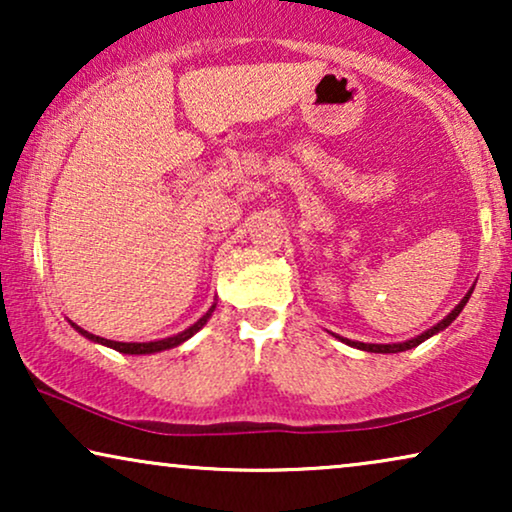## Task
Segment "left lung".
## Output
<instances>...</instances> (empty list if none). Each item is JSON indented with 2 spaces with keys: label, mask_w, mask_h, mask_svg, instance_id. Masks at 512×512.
Returning <instances> with one entry per match:
<instances>
[{
  "label": "left lung",
  "mask_w": 512,
  "mask_h": 512,
  "mask_svg": "<svg viewBox=\"0 0 512 512\" xmlns=\"http://www.w3.org/2000/svg\"><path fill=\"white\" fill-rule=\"evenodd\" d=\"M471 293L473 291H468L466 296H464V300H461V303L454 307V310L447 314V317L440 321V324H436L433 328H429V331L426 333H422V335H417L415 340H408V342H398V345H366V342H352V340H342V342H347V345H352V347H356V349H363V352H375V354H396V352H405V349H412V347H417V345H422L424 340H429L431 335H436L438 331H443V328H447L452 324L454 319L459 317V312L464 310V305L468 303V298H471Z\"/></svg>",
  "instance_id": "left-lung-1"
}]
</instances>
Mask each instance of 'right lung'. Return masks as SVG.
Masks as SVG:
<instances>
[{
	"label": "right lung",
	"instance_id": "1",
	"mask_svg": "<svg viewBox=\"0 0 512 512\" xmlns=\"http://www.w3.org/2000/svg\"><path fill=\"white\" fill-rule=\"evenodd\" d=\"M214 307H216V305L209 307L205 317L195 321V324H193L191 328H186L184 333L172 335V338H165V340H156V342H114V340H107V338H97V335L88 333V331H83V328H81V326H76V324H72V326H74L76 331H79L81 335H86L88 340L100 342V345H107V347H111V349H116V352H123V354H153V352H163V349H172V347H177V345H181V342H186L188 338H191L193 333H198L200 328L207 324V319L212 317Z\"/></svg>",
	"mask_w": 512,
	"mask_h": 512
}]
</instances>
